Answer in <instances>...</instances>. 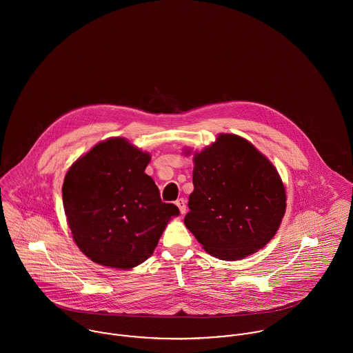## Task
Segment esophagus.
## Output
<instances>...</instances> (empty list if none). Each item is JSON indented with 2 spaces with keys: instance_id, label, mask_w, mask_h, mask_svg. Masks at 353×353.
Here are the masks:
<instances>
[{
  "instance_id": "34e87169",
  "label": "esophagus",
  "mask_w": 353,
  "mask_h": 353,
  "mask_svg": "<svg viewBox=\"0 0 353 353\" xmlns=\"http://www.w3.org/2000/svg\"><path fill=\"white\" fill-rule=\"evenodd\" d=\"M175 203H176V206L179 208L181 213H182V214H185V213H186V201H185L183 199H179V200H176V201H175Z\"/></svg>"
}]
</instances>
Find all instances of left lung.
I'll return each mask as SVG.
<instances>
[{
  "instance_id": "obj_1",
  "label": "left lung",
  "mask_w": 353,
  "mask_h": 353,
  "mask_svg": "<svg viewBox=\"0 0 353 353\" xmlns=\"http://www.w3.org/2000/svg\"><path fill=\"white\" fill-rule=\"evenodd\" d=\"M193 185L185 225L205 252L220 259H241L262 249L285 213L277 170L235 134H220L194 154Z\"/></svg>"
}]
</instances>
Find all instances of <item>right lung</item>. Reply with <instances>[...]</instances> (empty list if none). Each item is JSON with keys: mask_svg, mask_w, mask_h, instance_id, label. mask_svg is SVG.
Masks as SVG:
<instances>
[{"mask_svg": "<svg viewBox=\"0 0 353 353\" xmlns=\"http://www.w3.org/2000/svg\"><path fill=\"white\" fill-rule=\"evenodd\" d=\"M151 156L125 139H110L80 157L66 172L63 209L73 239L94 262L130 269L151 256L172 216L145 174Z\"/></svg>", "mask_w": 353, "mask_h": 353, "instance_id": "obj_1", "label": "right lung"}]
</instances>
